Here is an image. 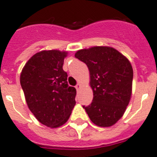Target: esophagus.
Listing matches in <instances>:
<instances>
[{
	"mask_svg": "<svg viewBox=\"0 0 157 157\" xmlns=\"http://www.w3.org/2000/svg\"><path fill=\"white\" fill-rule=\"evenodd\" d=\"M81 85L80 84V83H79V84H77V85H76V90H77V91L81 89Z\"/></svg>",
	"mask_w": 157,
	"mask_h": 157,
	"instance_id": "obj_1",
	"label": "esophagus"
}]
</instances>
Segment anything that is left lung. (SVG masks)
Here are the masks:
<instances>
[{"mask_svg":"<svg viewBox=\"0 0 157 157\" xmlns=\"http://www.w3.org/2000/svg\"><path fill=\"white\" fill-rule=\"evenodd\" d=\"M75 57L89 68L93 92L92 103L83 108L96 125L115 124L124 115L131 99L133 70L129 60L108 46L79 50Z\"/></svg>","mask_w":157,"mask_h":157,"instance_id":"obj_1","label":"left lung"}]
</instances>
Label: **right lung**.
Segmentation results:
<instances>
[{
    "instance_id": "right-lung-1",
    "label": "right lung",
    "mask_w": 157,
    "mask_h": 157,
    "mask_svg": "<svg viewBox=\"0 0 157 157\" xmlns=\"http://www.w3.org/2000/svg\"><path fill=\"white\" fill-rule=\"evenodd\" d=\"M66 52L41 51L28 60L21 73V85L28 107L38 121L50 128L63 125L76 105V90L63 70Z\"/></svg>"
}]
</instances>
